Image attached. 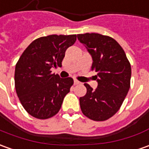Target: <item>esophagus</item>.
Here are the masks:
<instances>
[{
  "mask_svg": "<svg viewBox=\"0 0 149 149\" xmlns=\"http://www.w3.org/2000/svg\"><path fill=\"white\" fill-rule=\"evenodd\" d=\"M80 81H77V80H74V85H78V84H80Z\"/></svg>",
  "mask_w": 149,
  "mask_h": 149,
  "instance_id": "esophagus-1",
  "label": "esophagus"
}]
</instances>
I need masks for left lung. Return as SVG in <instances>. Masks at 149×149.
<instances>
[{"label": "left lung", "mask_w": 149, "mask_h": 149, "mask_svg": "<svg viewBox=\"0 0 149 149\" xmlns=\"http://www.w3.org/2000/svg\"><path fill=\"white\" fill-rule=\"evenodd\" d=\"M77 39L92 58L91 70L98 86L85 83L86 94L81 97L83 114L94 121H105L119 110L129 91L131 68L125 51L113 38L99 33L78 34Z\"/></svg>", "instance_id": "8db88e82"}]
</instances>
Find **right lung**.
Here are the masks:
<instances>
[{"label": "right lung", "instance_id": "1", "mask_svg": "<svg viewBox=\"0 0 149 149\" xmlns=\"http://www.w3.org/2000/svg\"><path fill=\"white\" fill-rule=\"evenodd\" d=\"M77 35H49L33 40L15 66L16 93L24 109L32 117L47 119L61 108L73 84L71 77L51 73L62 66L65 51L75 43Z\"/></svg>", "mask_w": 149, "mask_h": 149}]
</instances>
